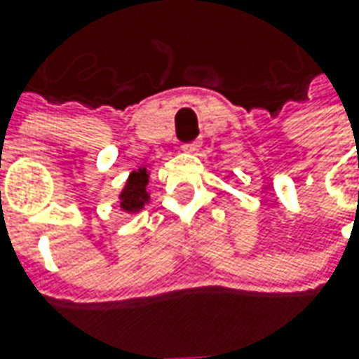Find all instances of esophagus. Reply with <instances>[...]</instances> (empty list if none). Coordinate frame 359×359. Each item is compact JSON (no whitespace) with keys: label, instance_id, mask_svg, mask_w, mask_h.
Returning a JSON list of instances; mask_svg holds the SVG:
<instances>
[{"label":"esophagus","instance_id":"34e87169","mask_svg":"<svg viewBox=\"0 0 359 359\" xmlns=\"http://www.w3.org/2000/svg\"><path fill=\"white\" fill-rule=\"evenodd\" d=\"M198 147H201V142H196V141L184 142V144H182V151H184V153H196V151H198Z\"/></svg>","mask_w":359,"mask_h":359}]
</instances>
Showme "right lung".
<instances>
[{"label": "right lung", "instance_id": "1", "mask_svg": "<svg viewBox=\"0 0 359 359\" xmlns=\"http://www.w3.org/2000/svg\"><path fill=\"white\" fill-rule=\"evenodd\" d=\"M147 184H149V172L147 168H139L133 170L129 175V180L125 184V189L121 192V208L125 212H139L144 204L149 203V192H147Z\"/></svg>", "mask_w": 359, "mask_h": 359}]
</instances>
